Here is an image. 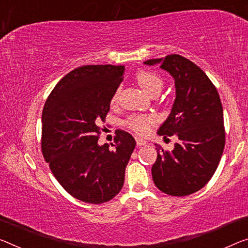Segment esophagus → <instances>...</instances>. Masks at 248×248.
I'll use <instances>...</instances> for the list:
<instances>
[{
    "label": "esophagus",
    "mask_w": 248,
    "mask_h": 248,
    "mask_svg": "<svg viewBox=\"0 0 248 248\" xmlns=\"http://www.w3.org/2000/svg\"><path fill=\"white\" fill-rule=\"evenodd\" d=\"M135 140H136L137 146H143V145H145V144L147 143L145 140L140 139V137H135Z\"/></svg>",
    "instance_id": "esophagus-1"
}]
</instances>
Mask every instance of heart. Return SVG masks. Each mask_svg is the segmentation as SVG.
I'll list each match as a JSON object with an SVG mask.
<instances>
[{"instance_id": "obj_1", "label": "heart", "mask_w": 248, "mask_h": 248, "mask_svg": "<svg viewBox=\"0 0 248 248\" xmlns=\"http://www.w3.org/2000/svg\"><path fill=\"white\" fill-rule=\"evenodd\" d=\"M136 79L140 86L147 94L154 95L161 92L164 85L163 78L158 74L151 71L140 70L136 73ZM121 90L117 89L111 98V104L116 105L120 100ZM156 119L153 115H133L125 122L126 126L139 135H146L151 131V127L155 125Z\"/></svg>"}]
</instances>
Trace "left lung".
I'll list each match as a JSON object with an SVG mask.
<instances>
[{"instance_id": "left-lung-1", "label": "left lung", "mask_w": 248, "mask_h": 248, "mask_svg": "<svg viewBox=\"0 0 248 248\" xmlns=\"http://www.w3.org/2000/svg\"><path fill=\"white\" fill-rule=\"evenodd\" d=\"M144 63L159 64L173 76L176 87L172 112L158 134L175 135L178 142L172 152L156 147L153 181L169 195H189L207 184L222 157L225 146L222 102L204 71L184 56L170 54Z\"/></svg>"}]
</instances>
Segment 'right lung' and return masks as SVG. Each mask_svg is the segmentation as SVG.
<instances>
[{
	"label": "right lung",
	"mask_w": 248,
	"mask_h": 248,
	"mask_svg": "<svg viewBox=\"0 0 248 248\" xmlns=\"http://www.w3.org/2000/svg\"><path fill=\"white\" fill-rule=\"evenodd\" d=\"M124 70L111 64L74 68L55 85L42 112L44 159L62 187L85 203H105L120 193L136 145L122 129L112 148L97 144Z\"/></svg>",
	"instance_id": "add662e5"
}]
</instances>
